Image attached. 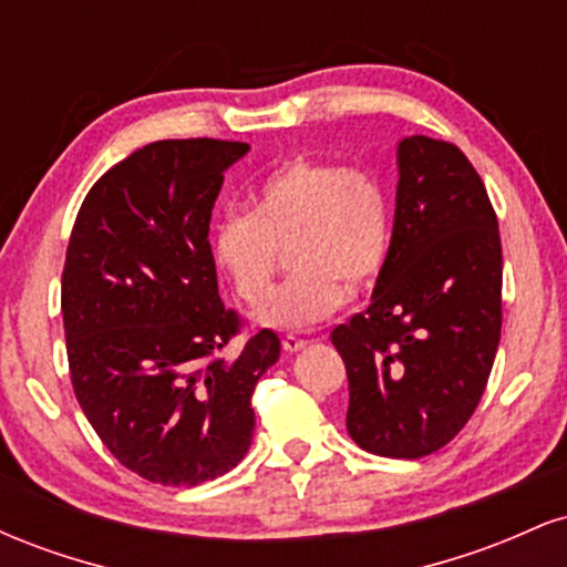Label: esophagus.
<instances>
[{
    "label": "esophagus",
    "instance_id": "esophagus-1",
    "mask_svg": "<svg viewBox=\"0 0 567 567\" xmlns=\"http://www.w3.org/2000/svg\"><path fill=\"white\" fill-rule=\"evenodd\" d=\"M306 343H309V341H306V338H298V336H285L282 338V349L290 351V354H292V351H301Z\"/></svg>",
    "mask_w": 567,
    "mask_h": 567
}]
</instances>
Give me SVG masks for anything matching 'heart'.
<instances>
[{"label": "heart", "mask_w": 567, "mask_h": 567, "mask_svg": "<svg viewBox=\"0 0 567 567\" xmlns=\"http://www.w3.org/2000/svg\"><path fill=\"white\" fill-rule=\"evenodd\" d=\"M392 245V202L381 175L362 165L296 157L266 173L250 210L229 213L210 237V258L239 301L269 296L277 250L296 271L258 309L271 330H309L330 317L349 290L379 279Z\"/></svg>", "instance_id": "b5f03b06"}]
</instances>
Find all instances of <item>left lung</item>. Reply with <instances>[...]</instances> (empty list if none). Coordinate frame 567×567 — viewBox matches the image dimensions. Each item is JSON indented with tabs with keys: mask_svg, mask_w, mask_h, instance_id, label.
<instances>
[{
	"mask_svg": "<svg viewBox=\"0 0 567 567\" xmlns=\"http://www.w3.org/2000/svg\"><path fill=\"white\" fill-rule=\"evenodd\" d=\"M389 258L370 306L330 336L349 375V437L421 458L464 429L501 338V237L472 162L447 141L396 143Z\"/></svg>",
	"mask_w": 567,
	"mask_h": 567,
	"instance_id": "8db88e82",
	"label": "left lung"
}]
</instances>
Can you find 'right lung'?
<instances>
[{"label":"right lung","mask_w":567,"mask_h":567,"mask_svg":"<svg viewBox=\"0 0 567 567\" xmlns=\"http://www.w3.org/2000/svg\"><path fill=\"white\" fill-rule=\"evenodd\" d=\"M239 141H157L97 178L63 266L61 309L74 394L130 472L192 487L250 447L252 389L279 360L261 330L231 360L239 330L218 296L210 216Z\"/></svg>","instance_id":"obj_1"}]
</instances>
